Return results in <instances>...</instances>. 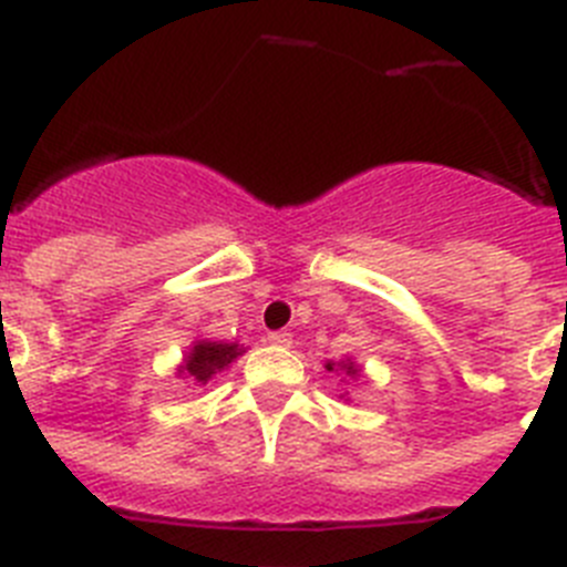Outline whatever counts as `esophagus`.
Returning a JSON list of instances; mask_svg holds the SVG:
<instances>
[{"instance_id":"1","label":"esophagus","mask_w":567,"mask_h":567,"mask_svg":"<svg viewBox=\"0 0 567 567\" xmlns=\"http://www.w3.org/2000/svg\"><path fill=\"white\" fill-rule=\"evenodd\" d=\"M268 341H271L274 347H290V333H285V330H277V333L268 336Z\"/></svg>"}]
</instances>
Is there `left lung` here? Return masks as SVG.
I'll list each match as a JSON object with an SVG mask.
<instances>
[{"mask_svg":"<svg viewBox=\"0 0 567 567\" xmlns=\"http://www.w3.org/2000/svg\"><path fill=\"white\" fill-rule=\"evenodd\" d=\"M324 370L336 372V375H341V381H344V384H347V379H359V375H361V367L355 364L353 359L328 361V364H324ZM339 398H344V401H350V398H347V392H341Z\"/></svg>","mask_w":567,"mask_h":567,"instance_id":"obj_1","label":"left lung"}]
</instances>
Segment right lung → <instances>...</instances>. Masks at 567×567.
Segmentation results:
<instances>
[{
	"mask_svg": "<svg viewBox=\"0 0 567 567\" xmlns=\"http://www.w3.org/2000/svg\"><path fill=\"white\" fill-rule=\"evenodd\" d=\"M243 353H246V347L237 341L195 339L177 367V375L188 379L192 384H208L217 372L228 370Z\"/></svg>",
	"mask_w": 567,
	"mask_h": 567,
	"instance_id": "obj_1",
	"label": "right lung"
}]
</instances>
